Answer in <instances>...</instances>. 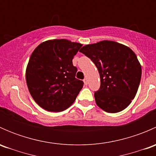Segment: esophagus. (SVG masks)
I'll return each mask as SVG.
<instances>
[{"label":"esophagus","instance_id":"obj_1","mask_svg":"<svg viewBox=\"0 0 156 156\" xmlns=\"http://www.w3.org/2000/svg\"><path fill=\"white\" fill-rule=\"evenodd\" d=\"M84 84H85V85H87V84L88 81H87V78H85L84 79Z\"/></svg>","mask_w":156,"mask_h":156}]
</instances>
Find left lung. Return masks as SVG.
I'll list each match as a JSON object with an SVG mask.
<instances>
[{
  "label": "left lung",
  "instance_id": "1",
  "mask_svg": "<svg viewBox=\"0 0 156 156\" xmlns=\"http://www.w3.org/2000/svg\"><path fill=\"white\" fill-rule=\"evenodd\" d=\"M80 52L93 61L100 74V87L94 93L97 106L109 113L126 108L136 96L142 74L134 52L112 41L85 45Z\"/></svg>",
  "mask_w": 156,
  "mask_h": 156
}]
</instances>
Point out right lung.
I'll list each match as a JSON object with an SVG mask.
<instances>
[{"label":"right lung","mask_w":156,"mask_h":156,"mask_svg":"<svg viewBox=\"0 0 156 156\" xmlns=\"http://www.w3.org/2000/svg\"><path fill=\"white\" fill-rule=\"evenodd\" d=\"M82 44L66 39L49 40L31 53L26 72L28 88L44 109L61 112L75 102L84 82L75 78L72 59Z\"/></svg>","instance_id":"add662e5"}]
</instances>
